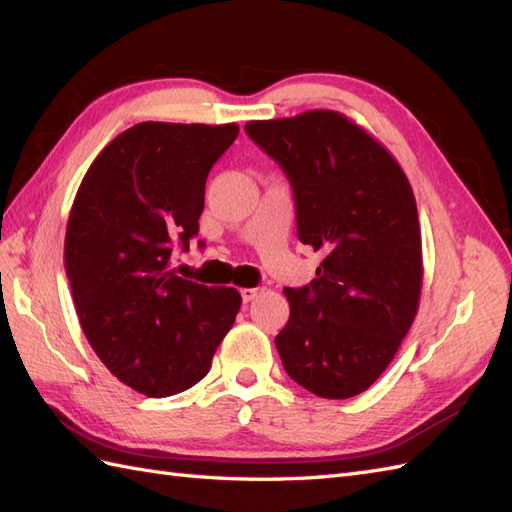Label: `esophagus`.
I'll use <instances>...</instances> for the list:
<instances>
[{"label":"esophagus","mask_w":512,"mask_h":512,"mask_svg":"<svg viewBox=\"0 0 512 512\" xmlns=\"http://www.w3.org/2000/svg\"><path fill=\"white\" fill-rule=\"evenodd\" d=\"M262 290H265V288H243L241 290V297H243L245 303H250V301H254L262 293Z\"/></svg>","instance_id":"34e87169"}]
</instances>
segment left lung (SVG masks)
Masks as SVG:
<instances>
[{
    "label": "left lung",
    "mask_w": 512,
    "mask_h": 512,
    "mask_svg": "<svg viewBox=\"0 0 512 512\" xmlns=\"http://www.w3.org/2000/svg\"><path fill=\"white\" fill-rule=\"evenodd\" d=\"M245 131L293 185L299 241L325 254L308 286L284 288L290 316L275 336L284 370L321 398L362 394L418 312L413 189L388 148L331 109L252 120Z\"/></svg>",
    "instance_id": "1"
}]
</instances>
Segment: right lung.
I'll list each match as a JSON object with an SVG mask.
<instances>
[{
    "label": "right lung",
    "mask_w": 512,
    "mask_h": 512,
    "mask_svg": "<svg viewBox=\"0 0 512 512\" xmlns=\"http://www.w3.org/2000/svg\"><path fill=\"white\" fill-rule=\"evenodd\" d=\"M237 124L140 122L96 157L68 215L64 265L81 329L124 385L163 398L196 385L241 308L237 288L178 278L213 163Z\"/></svg>",
    "instance_id": "right-lung-1"
}]
</instances>
